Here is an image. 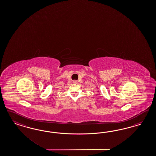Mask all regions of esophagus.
<instances>
[{"instance_id": "1", "label": "esophagus", "mask_w": 156, "mask_h": 156, "mask_svg": "<svg viewBox=\"0 0 156 156\" xmlns=\"http://www.w3.org/2000/svg\"><path fill=\"white\" fill-rule=\"evenodd\" d=\"M73 83H74V84H76V83H78V81H77V80H73Z\"/></svg>"}]
</instances>
